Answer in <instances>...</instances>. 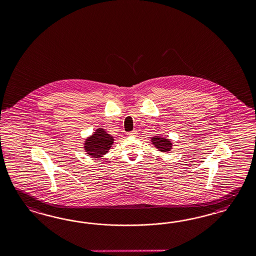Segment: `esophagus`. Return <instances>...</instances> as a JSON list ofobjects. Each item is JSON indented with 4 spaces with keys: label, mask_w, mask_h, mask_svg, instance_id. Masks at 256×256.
I'll use <instances>...</instances> for the list:
<instances>
[{
    "label": "esophagus",
    "mask_w": 256,
    "mask_h": 256,
    "mask_svg": "<svg viewBox=\"0 0 256 256\" xmlns=\"http://www.w3.org/2000/svg\"><path fill=\"white\" fill-rule=\"evenodd\" d=\"M138 134V132L136 130H132V132H128V136H136Z\"/></svg>",
    "instance_id": "obj_1"
}]
</instances>
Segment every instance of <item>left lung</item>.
Returning a JSON list of instances; mask_svg holds the SVG:
<instances>
[{"instance_id":"obj_1","label":"left lung","mask_w":256,"mask_h":256,"mask_svg":"<svg viewBox=\"0 0 256 256\" xmlns=\"http://www.w3.org/2000/svg\"><path fill=\"white\" fill-rule=\"evenodd\" d=\"M151 144L155 146L158 151L163 152V153H169L170 150L172 149V142L170 139L162 137L160 134L155 135L151 137Z\"/></svg>"}]
</instances>
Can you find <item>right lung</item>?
<instances>
[{"mask_svg": "<svg viewBox=\"0 0 256 256\" xmlns=\"http://www.w3.org/2000/svg\"><path fill=\"white\" fill-rule=\"evenodd\" d=\"M114 139L104 128H100L86 138L84 142V148L87 156L92 158H101L107 154L114 144Z\"/></svg>", "mask_w": 256, "mask_h": 256, "instance_id": "add662e5", "label": "right lung"}]
</instances>
